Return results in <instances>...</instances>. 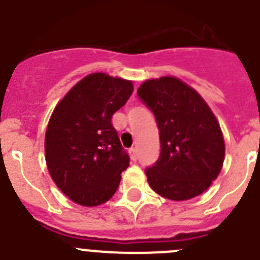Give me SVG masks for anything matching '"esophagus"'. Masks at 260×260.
<instances>
[{"mask_svg":"<svg viewBox=\"0 0 260 260\" xmlns=\"http://www.w3.org/2000/svg\"><path fill=\"white\" fill-rule=\"evenodd\" d=\"M130 155H132V158L135 161V160H137V158H138L137 147H132V148H130Z\"/></svg>","mask_w":260,"mask_h":260,"instance_id":"esophagus-1","label":"esophagus"}]
</instances>
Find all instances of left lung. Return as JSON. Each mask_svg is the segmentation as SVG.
I'll return each mask as SVG.
<instances>
[{
	"label": "left lung",
	"mask_w": 260,
	"mask_h": 260,
	"mask_svg": "<svg viewBox=\"0 0 260 260\" xmlns=\"http://www.w3.org/2000/svg\"><path fill=\"white\" fill-rule=\"evenodd\" d=\"M138 96L155 114L160 156L146 169L151 189L171 201L206 191L219 176L225 156L221 128L194 88L174 77L148 79Z\"/></svg>",
	"instance_id": "left-lung-1"
}]
</instances>
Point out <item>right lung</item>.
Masks as SVG:
<instances>
[{
	"instance_id": "right-lung-1",
	"label": "right lung",
	"mask_w": 260,
	"mask_h": 260,
	"mask_svg": "<svg viewBox=\"0 0 260 260\" xmlns=\"http://www.w3.org/2000/svg\"><path fill=\"white\" fill-rule=\"evenodd\" d=\"M132 80L93 73L78 82L53 110L45 133L52 180L75 203L95 207L117 191L130 157L112 117L133 93Z\"/></svg>"
}]
</instances>
